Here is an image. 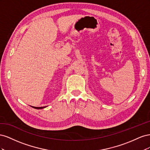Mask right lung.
I'll use <instances>...</instances> for the list:
<instances>
[{
    "label": "right lung",
    "instance_id": "right-lung-1",
    "mask_svg": "<svg viewBox=\"0 0 150 150\" xmlns=\"http://www.w3.org/2000/svg\"><path fill=\"white\" fill-rule=\"evenodd\" d=\"M32 107L35 108V109H38V110H39V109H43L44 108H46V106H44V107H34V106H32Z\"/></svg>",
    "mask_w": 150,
    "mask_h": 150
}]
</instances>
